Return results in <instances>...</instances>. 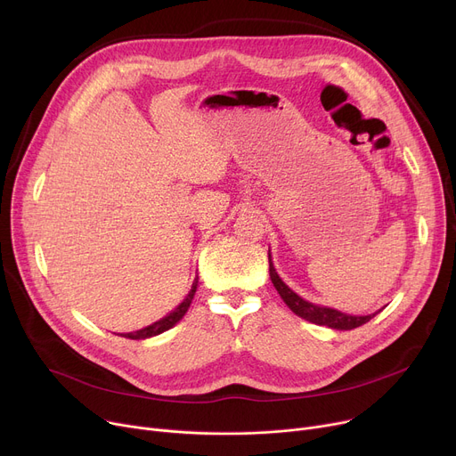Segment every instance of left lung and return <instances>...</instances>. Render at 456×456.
Returning a JSON list of instances; mask_svg holds the SVG:
<instances>
[{
    "instance_id": "8db88e82",
    "label": "left lung",
    "mask_w": 456,
    "mask_h": 456,
    "mask_svg": "<svg viewBox=\"0 0 456 456\" xmlns=\"http://www.w3.org/2000/svg\"><path fill=\"white\" fill-rule=\"evenodd\" d=\"M269 273H271V280H273L278 294L281 297V300L289 305V309L294 314H298V316L309 320V322H313L316 326H328L331 330H340V331H344V330H355V328L370 322V320L378 314V313L366 314V316L346 314V313H340L337 309L324 307V305H316V304H311V302L304 300L292 289H289L283 283V280L278 276L274 265H273V259H271V250H269Z\"/></svg>"
}]
</instances>
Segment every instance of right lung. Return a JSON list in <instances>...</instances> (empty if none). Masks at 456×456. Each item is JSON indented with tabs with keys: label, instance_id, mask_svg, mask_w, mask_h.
Wrapping results in <instances>:
<instances>
[{
	"label": "right lung",
	"instance_id": "1",
	"mask_svg": "<svg viewBox=\"0 0 456 456\" xmlns=\"http://www.w3.org/2000/svg\"><path fill=\"white\" fill-rule=\"evenodd\" d=\"M197 285H199V276L195 278L190 294H187V297L183 298V302H182L175 311H171L167 316L159 318L158 322H154V324H151V326H147V328H143V330H140V331L123 333L121 337L132 338V340H140V338H149V337H154V335H159V333H164V331L171 330L176 322H180L182 316L187 313V309H190V305H191V302H193V297H195V292H197Z\"/></svg>",
	"mask_w": 456,
	"mask_h": 456
}]
</instances>
